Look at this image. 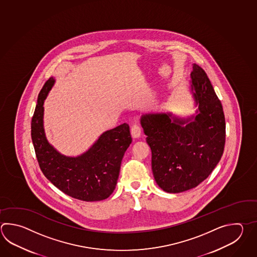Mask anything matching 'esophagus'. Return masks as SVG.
Instances as JSON below:
<instances>
[{
	"label": "esophagus",
	"mask_w": 257,
	"mask_h": 257,
	"mask_svg": "<svg viewBox=\"0 0 257 257\" xmlns=\"http://www.w3.org/2000/svg\"><path fill=\"white\" fill-rule=\"evenodd\" d=\"M131 134L132 137L134 138H138V137L141 136V127L139 123H134L131 127Z\"/></svg>",
	"instance_id": "1"
}]
</instances>
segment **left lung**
<instances>
[{
    "mask_svg": "<svg viewBox=\"0 0 257 257\" xmlns=\"http://www.w3.org/2000/svg\"><path fill=\"white\" fill-rule=\"evenodd\" d=\"M191 91L197 115L180 119L172 113L142 116L141 124L152 151L157 185L168 193L193 189L209 177L225 145V118L220 100L204 70L193 64Z\"/></svg>",
    "mask_w": 257,
    "mask_h": 257,
    "instance_id": "obj_1",
    "label": "left lung"
}]
</instances>
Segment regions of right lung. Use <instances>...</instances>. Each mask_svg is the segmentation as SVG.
Masks as SVG:
<instances>
[{
    "instance_id": "1",
    "label": "right lung",
    "mask_w": 257,
    "mask_h": 257,
    "mask_svg": "<svg viewBox=\"0 0 257 257\" xmlns=\"http://www.w3.org/2000/svg\"><path fill=\"white\" fill-rule=\"evenodd\" d=\"M54 83L55 79L50 78L43 86L32 118V141L39 167L54 186L74 199H107L115 189L120 163L132 143L130 127L122 123L105 132L81 156L61 155L47 142L43 126L44 100Z\"/></svg>"
}]
</instances>
